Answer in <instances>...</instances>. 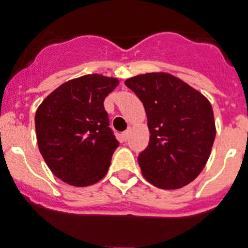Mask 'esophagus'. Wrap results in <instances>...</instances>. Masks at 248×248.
Here are the masks:
<instances>
[{"instance_id": "obj_1", "label": "esophagus", "mask_w": 248, "mask_h": 248, "mask_svg": "<svg viewBox=\"0 0 248 248\" xmlns=\"http://www.w3.org/2000/svg\"><path fill=\"white\" fill-rule=\"evenodd\" d=\"M130 134H131V128H127V130L124 131V134H122V137H124V141H127V139H128V136H130Z\"/></svg>"}]
</instances>
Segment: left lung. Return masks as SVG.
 <instances>
[{"mask_svg": "<svg viewBox=\"0 0 248 248\" xmlns=\"http://www.w3.org/2000/svg\"><path fill=\"white\" fill-rule=\"evenodd\" d=\"M124 84L143 103L149 145L139 155L147 182L179 189L201 174L216 139L213 109L204 95L168 73H146Z\"/></svg>", "mask_w": 248, "mask_h": 248, "instance_id": "left-lung-1", "label": "left lung"}]
</instances>
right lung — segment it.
<instances>
[{
  "label": "right lung",
  "instance_id": "1",
  "mask_svg": "<svg viewBox=\"0 0 248 248\" xmlns=\"http://www.w3.org/2000/svg\"><path fill=\"white\" fill-rule=\"evenodd\" d=\"M118 79L88 74L64 83L37 108L39 150L57 178L88 186L107 174L120 142L109 127L103 102Z\"/></svg>",
  "mask_w": 248,
  "mask_h": 248
}]
</instances>
